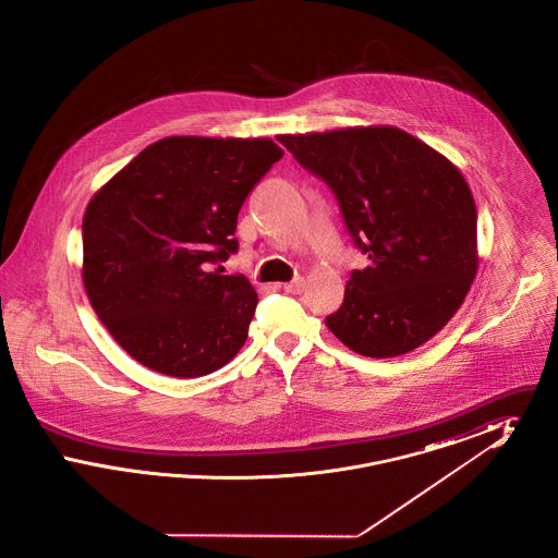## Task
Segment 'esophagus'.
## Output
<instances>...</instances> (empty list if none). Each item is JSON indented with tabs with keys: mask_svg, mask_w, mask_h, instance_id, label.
Returning <instances> with one entry per match:
<instances>
[{
	"mask_svg": "<svg viewBox=\"0 0 558 558\" xmlns=\"http://www.w3.org/2000/svg\"><path fill=\"white\" fill-rule=\"evenodd\" d=\"M303 287H305V280L296 278L292 282H287L282 289H284V292H289V294H299V292L303 291Z\"/></svg>",
	"mask_w": 558,
	"mask_h": 558,
	"instance_id": "esophagus-1",
	"label": "esophagus"
}]
</instances>
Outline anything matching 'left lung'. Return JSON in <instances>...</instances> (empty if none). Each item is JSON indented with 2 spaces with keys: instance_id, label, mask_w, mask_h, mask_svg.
I'll return each instance as SVG.
<instances>
[{
  "instance_id": "left-lung-1",
  "label": "left lung",
  "mask_w": 558,
  "mask_h": 558,
  "mask_svg": "<svg viewBox=\"0 0 558 558\" xmlns=\"http://www.w3.org/2000/svg\"><path fill=\"white\" fill-rule=\"evenodd\" d=\"M278 140L332 187L371 264L347 282L330 332L366 357H398L433 339L477 276V207L460 169L391 125L282 133Z\"/></svg>"
}]
</instances>
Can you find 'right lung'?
Segmentation results:
<instances>
[{
    "mask_svg": "<svg viewBox=\"0 0 558 558\" xmlns=\"http://www.w3.org/2000/svg\"><path fill=\"white\" fill-rule=\"evenodd\" d=\"M284 150L269 137L169 135L100 187L83 215L81 278L135 362L196 378L244 345L257 292L211 264L239 248V211Z\"/></svg>",
    "mask_w": 558,
    "mask_h": 558,
    "instance_id": "obj_1",
    "label": "right lung"
}]
</instances>
